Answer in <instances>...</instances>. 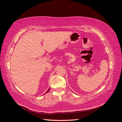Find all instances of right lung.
<instances>
[{"instance_id":"obj_1","label":"right lung","mask_w":122,"mask_h":122,"mask_svg":"<svg viewBox=\"0 0 122 122\" xmlns=\"http://www.w3.org/2000/svg\"><path fill=\"white\" fill-rule=\"evenodd\" d=\"M49 90H48V91H47V92H46V93H48V92H49Z\"/></svg>"}]
</instances>
